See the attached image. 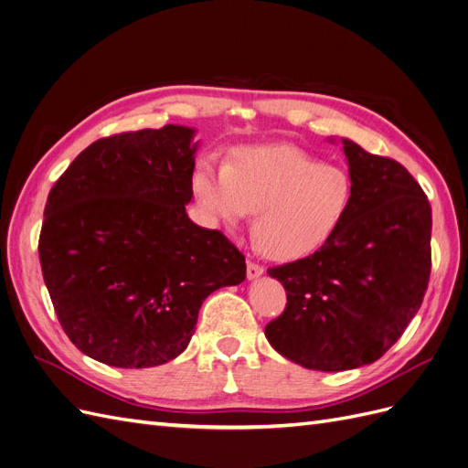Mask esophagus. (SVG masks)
Returning a JSON list of instances; mask_svg holds the SVG:
<instances>
[{"mask_svg": "<svg viewBox=\"0 0 468 468\" xmlns=\"http://www.w3.org/2000/svg\"><path fill=\"white\" fill-rule=\"evenodd\" d=\"M262 274H264V268L261 264H256L252 261L247 262V278L249 280H256V278H261Z\"/></svg>", "mask_w": 468, "mask_h": 468, "instance_id": "obj_1", "label": "esophagus"}]
</instances>
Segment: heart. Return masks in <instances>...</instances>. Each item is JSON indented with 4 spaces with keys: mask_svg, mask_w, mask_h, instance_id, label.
Returning <instances> with one entry per match:
<instances>
[{
    "mask_svg": "<svg viewBox=\"0 0 468 468\" xmlns=\"http://www.w3.org/2000/svg\"><path fill=\"white\" fill-rule=\"evenodd\" d=\"M192 192L214 225L252 216V237L276 261L303 259L323 249L350 214L354 183L348 171L324 165L293 145L237 149L228 165L202 159Z\"/></svg>",
    "mask_w": 468,
    "mask_h": 468,
    "instance_id": "obj_1",
    "label": "heart"
}]
</instances>
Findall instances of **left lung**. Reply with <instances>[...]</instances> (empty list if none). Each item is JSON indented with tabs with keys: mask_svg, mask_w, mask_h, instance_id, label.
<instances>
[{
	"mask_svg": "<svg viewBox=\"0 0 468 468\" xmlns=\"http://www.w3.org/2000/svg\"><path fill=\"white\" fill-rule=\"evenodd\" d=\"M342 145L354 183L348 218L314 254L268 268L288 305L264 335L278 354L316 371L379 359L418 313L431 268L424 190L400 163L348 138Z\"/></svg>",
	"mask_w": 468,
	"mask_h": 468,
	"instance_id": "8db88e82",
	"label": "left lung"
}]
</instances>
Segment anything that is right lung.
<instances>
[{
	"label": "right lung",
	"instance_id": "obj_1",
	"mask_svg": "<svg viewBox=\"0 0 468 468\" xmlns=\"http://www.w3.org/2000/svg\"><path fill=\"white\" fill-rule=\"evenodd\" d=\"M196 130L97 140L48 194L38 254L68 338L101 364L155 367L186 350L204 299L247 276L228 237L196 225Z\"/></svg>",
	"mask_w": 468,
	"mask_h": 468
}]
</instances>
